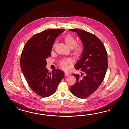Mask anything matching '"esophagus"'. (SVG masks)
Masks as SVG:
<instances>
[{"mask_svg": "<svg viewBox=\"0 0 129 129\" xmlns=\"http://www.w3.org/2000/svg\"><path fill=\"white\" fill-rule=\"evenodd\" d=\"M69 75H70L68 73H67V72H65V73H64V75H65L66 76H68Z\"/></svg>", "mask_w": 129, "mask_h": 129, "instance_id": "34e87169", "label": "esophagus"}]
</instances>
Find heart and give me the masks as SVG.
Returning <instances> with one entry per match:
<instances>
[{
	"label": "heart",
	"instance_id": "heart-1",
	"mask_svg": "<svg viewBox=\"0 0 129 129\" xmlns=\"http://www.w3.org/2000/svg\"><path fill=\"white\" fill-rule=\"evenodd\" d=\"M64 42L67 46L70 48H74L73 52L74 55L76 56L80 55L84 50V46L81 44H77V40L75 37L71 34H68L64 37ZM56 42L53 45V48L55 46ZM71 63V60L70 59H63L62 60L60 64L63 69L66 70L68 68V65Z\"/></svg>",
	"mask_w": 129,
	"mask_h": 129
}]
</instances>
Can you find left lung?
Wrapping results in <instances>:
<instances>
[{"mask_svg": "<svg viewBox=\"0 0 129 129\" xmlns=\"http://www.w3.org/2000/svg\"><path fill=\"white\" fill-rule=\"evenodd\" d=\"M69 30L77 33L84 46V50L74 66L83 74H73L76 82L70 87V90L76 97L86 99L96 91L104 79L108 67L107 51L103 43L92 33L79 29Z\"/></svg>", "mask_w": 129, "mask_h": 129, "instance_id": "obj_1", "label": "left lung"}]
</instances>
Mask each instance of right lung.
I'll return each mask as SVG.
<instances>
[{"instance_id": "1", "label": "right lung", "mask_w": 129, "mask_h": 129, "mask_svg": "<svg viewBox=\"0 0 129 129\" xmlns=\"http://www.w3.org/2000/svg\"><path fill=\"white\" fill-rule=\"evenodd\" d=\"M64 29H48L33 35L22 50L20 66L29 87L37 95L48 97L55 92L64 73L59 69L49 73L46 59L51 55L55 39Z\"/></svg>"}]
</instances>
